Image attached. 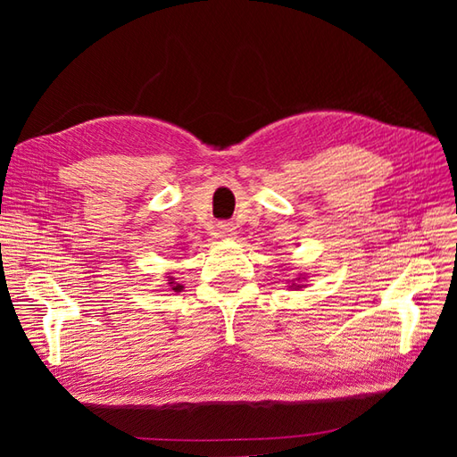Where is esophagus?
<instances>
[{
	"label": "esophagus",
	"instance_id": "34e87169",
	"mask_svg": "<svg viewBox=\"0 0 457 457\" xmlns=\"http://www.w3.org/2000/svg\"><path fill=\"white\" fill-rule=\"evenodd\" d=\"M217 234H219V238H232L234 234H237V227H234L232 223H219Z\"/></svg>",
	"mask_w": 457,
	"mask_h": 457
}]
</instances>
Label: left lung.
I'll list each match as a JSON object with an SVG mask.
<instances>
[{"label":"left lung","mask_w":457,"mask_h":457,"mask_svg":"<svg viewBox=\"0 0 457 457\" xmlns=\"http://www.w3.org/2000/svg\"><path fill=\"white\" fill-rule=\"evenodd\" d=\"M297 280H299V278H297ZM289 287H295V289H299V287H303V286H301V284H292Z\"/></svg>","instance_id":"obj_1"}]
</instances>
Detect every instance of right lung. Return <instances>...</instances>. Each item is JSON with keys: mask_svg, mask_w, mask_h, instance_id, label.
<instances>
[{"mask_svg": "<svg viewBox=\"0 0 457 457\" xmlns=\"http://www.w3.org/2000/svg\"><path fill=\"white\" fill-rule=\"evenodd\" d=\"M168 282H170V286H171L173 292H181V289H183V286H181V284H177V282H175V278H170Z\"/></svg>", "mask_w": 457, "mask_h": 457, "instance_id": "1", "label": "right lung"}]
</instances>
